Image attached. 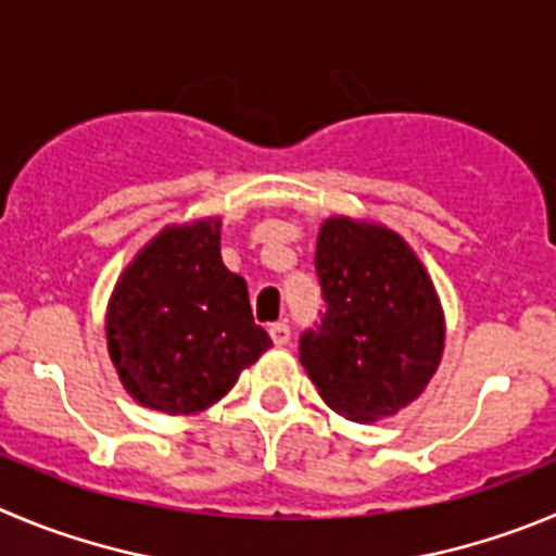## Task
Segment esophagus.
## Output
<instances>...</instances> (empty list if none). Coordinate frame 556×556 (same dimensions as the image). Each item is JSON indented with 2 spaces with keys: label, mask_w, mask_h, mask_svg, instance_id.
Masks as SVG:
<instances>
[{
  "label": "esophagus",
  "mask_w": 556,
  "mask_h": 556,
  "mask_svg": "<svg viewBox=\"0 0 556 556\" xmlns=\"http://www.w3.org/2000/svg\"><path fill=\"white\" fill-rule=\"evenodd\" d=\"M268 334H271L274 345H288L290 342V326L285 320H277V324L268 326Z\"/></svg>",
  "instance_id": "34e87169"
}]
</instances>
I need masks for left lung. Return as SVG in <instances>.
Listing matches in <instances>:
<instances>
[{
  "label": "left lung",
  "mask_w": 556,
  "mask_h": 556,
  "mask_svg": "<svg viewBox=\"0 0 556 556\" xmlns=\"http://www.w3.org/2000/svg\"><path fill=\"white\" fill-rule=\"evenodd\" d=\"M315 271L326 309L299 340L304 370L345 419L397 414L444 349L442 307L422 263L387 227L334 216L320 227Z\"/></svg>",
  "instance_id": "1"
}]
</instances>
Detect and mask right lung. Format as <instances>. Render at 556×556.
<instances>
[{
	"label": "right lung",
	"mask_w": 556,
	"mask_h": 556,
	"mask_svg": "<svg viewBox=\"0 0 556 556\" xmlns=\"http://www.w3.org/2000/svg\"><path fill=\"white\" fill-rule=\"evenodd\" d=\"M109 354L134 401L164 414L214 406L271 345L247 282L219 254V219L167 227L126 268L106 315Z\"/></svg>",
	"instance_id": "add662e5"
}]
</instances>
